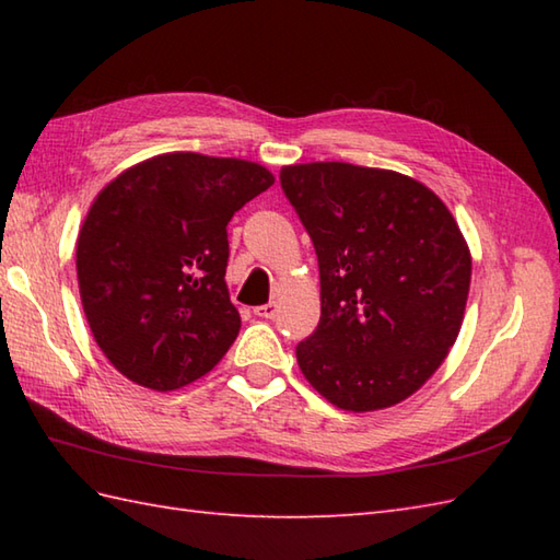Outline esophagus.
Here are the masks:
<instances>
[{"label": "esophagus", "mask_w": 560, "mask_h": 560, "mask_svg": "<svg viewBox=\"0 0 560 560\" xmlns=\"http://www.w3.org/2000/svg\"><path fill=\"white\" fill-rule=\"evenodd\" d=\"M279 313V305L277 303H267V305H257L255 307V315L261 319H273Z\"/></svg>", "instance_id": "1"}]
</instances>
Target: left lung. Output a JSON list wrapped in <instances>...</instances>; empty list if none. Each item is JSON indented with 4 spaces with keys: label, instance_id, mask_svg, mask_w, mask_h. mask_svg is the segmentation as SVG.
Returning <instances> with one entry per match:
<instances>
[{
    "label": "left lung",
    "instance_id": "8db88e82",
    "mask_svg": "<svg viewBox=\"0 0 560 560\" xmlns=\"http://www.w3.org/2000/svg\"><path fill=\"white\" fill-rule=\"evenodd\" d=\"M281 187L319 261V325L301 373L343 411L411 397L457 341L471 281L459 225L433 189L385 168L283 165Z\"/></svg>",
    "mask_w": 560,
    "mask_h": 560
}]
</instances>
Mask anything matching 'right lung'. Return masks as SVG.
Here are the masks:
<instances>
[{"instance_id": "1", "label": "right lung", "mask_w": 560, "mask_h": 560, "mask_svg": "<svg viewBox=\"0 0 560 560\" xmlns=\"http://www.w3.org/2000/svg\"><path fill=\"white\" fill-rule=\"evenodd\" d=\"M273 185L265 165L161 153L105 185L81 223L77 277L93 339L132 383L205 377L241 331L225 287L237 209Z\"/></svg>"}]
</instances>
